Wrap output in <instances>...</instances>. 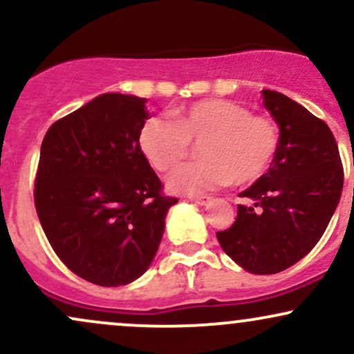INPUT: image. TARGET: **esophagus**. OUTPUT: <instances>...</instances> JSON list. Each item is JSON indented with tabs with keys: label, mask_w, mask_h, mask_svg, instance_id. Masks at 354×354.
<instances>
[{
	"label": "esophagus",
	"mask_w": 354,
	"mask_h": 354,
	"mask_svg": "<svg viewBox=\"0 0 354 354\" xmlns=\"http://www.w3.org/2000/svg\"><path fill=\"white\" fill-rule=\"evenodd\" d=\"M189 200L193 203H198V205H206V203H209L211 198L209 196H189Z\"/></svg>",
	"instance_id": "esophagus-1"
}]
</instances>
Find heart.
<instances>
[{
	"instance_id": "b5f03b06",
	"label": "heart",
	"mask_w": 354,
	"mask_h": 354,
	"mask_svg": "<svg viewBox=\"0 0 354 354\" xmlns=\"http://www.w3.org/2000/svg\"><path fill=\"white\" fill-rule=\"evenodd\" d=\"M140 149L158 171L181 163L189 143H203L201 163L174 169L166 180L169 191L200 194L234 181L263 176L278 148V129L268 118L253 116L241 104L203 100L171 113V120L153 116L140 129Z\"/></svg>"
}]
</instances>
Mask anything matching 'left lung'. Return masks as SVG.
Segmentation results:
<instances>
[{
  "mask_svg": "<svg viewBox=\"0 0 354 354\" xmlns=\"http://www.w3.org/2000/svg\"><path fill=\"white\" fill-rule=\"evenodd\" d=\"M263 104L279 128L270 169L239 196L236 221L219 231L223 251L248 273L274 274L315 248L343 189L338 145L324 121L283 93L263 89Z\"/></svg>",
  "mask_w": 354,
  "mask_h": 354,
  "instance_id": "8db88e82",
  "label": "left lung"
}]
</instances>
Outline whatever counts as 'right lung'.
Listing matches in <instances>:
<instances>
[{"label": "right lung", "instance_id": "right-lung-1", "mask_svg": "<svg viewBox=\"0 0 354 354\" xmlns=\"http://www.w3.org/2000/svg\"><path fill=\"white\" fill-rule=\"evenodd\" d=\"M146 98L104 93L44 135L35 185L38 218L75 274L100 286L133 283L151 266L176 198L140 149Z\"/></svg>", "mask_w": 354, "mask_h": 354}]
</instances>
